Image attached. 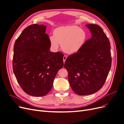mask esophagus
I'll list each match as a JSON object with an SVG mask.
<instances>
[{"label":"esophagus","instance_id":"34e87169","mask_svg":"<svg viewBox=\"0 0 124 124\" xmlns=\"http://www.w3.org/2000/svg\"><path fill=\"white\" fill-rule=\"evenodd\" d=\"M67 58V56L64 55V56H63V62H65V61H66V60Z\"/></svg>","mask_w":124,"mask_h":124}]
</instances>
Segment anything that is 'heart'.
<instances>
[{"label": "heart", "mask_w": 124, "mask_h": 124, "mask_svg": "<svg viewBox=\"0 0 124 124\" xmlns=\"http://www.w3.org/2000/svg\"><path fill=\"white\" fill-rule=\"evenodd\" d=\"M49 39L54 50L58 49L60 44L65 53L74 54L83 47L87 39V34L84 29L76 25L61 26L54 30V35L50 36Z\"/></svg>", "instance_id": "b5f03b06"}]
</instances>
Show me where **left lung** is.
Masks as SVG:
<instances>
[{"mask_svg":"<svg viewBox=\"0 0 124 124\" xmlns=\"http://www.w3.org/2000/svg\"><path fill=\"white\" fill-rule=\"evenodd\" d=\"M91 38L81 49L67 58L64 64L71 88L84 96L98 92L103 86L111 69L110 41L98 25L87 24Z\"/></svg>","mask_w":124,"mask_h":124,"instance_id":"left-lung-1","label":"left lung"}]
</instances>
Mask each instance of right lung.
Returning a JSON list of instances; mask_svg holds the SVG:
<instances>
[{"mask_svg":"<svg viewBox=\"0 0 124 124\" xmlns=\"http://www.w3.org/2000/svg\"><path fill=\"white\" fill-rule=\"evenodd\" d=\"M46 26L32 24L22 32L14 43L13 69L23 91L35 97L46 95L56 75L63 66V54L50 51Z\"/></svg>","mask_w":124,"mask_h":124,"instance_id":"add662e5","label":"right lung"}]
</instances>
